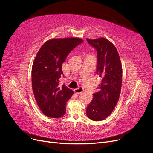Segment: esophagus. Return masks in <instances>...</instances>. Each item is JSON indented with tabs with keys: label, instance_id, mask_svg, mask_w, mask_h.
<instances>
[{
	"label": "esophagus",
	"instance_id": "obj_1",
	"mask_svg": "<svg viewBox=\"0 0 153 153\" xmlns=\"http://www.w3.org/2000/svg\"><path fill=\"white\" fill-rule=\"evenodd\" d=\"M83 91H84V88H83L82 87H78L77 89H74V92H75L76 94H78L82 93Z\"/></svg>",
	"mask_w": 153,
	"mask_h": 153
}]
</instances>
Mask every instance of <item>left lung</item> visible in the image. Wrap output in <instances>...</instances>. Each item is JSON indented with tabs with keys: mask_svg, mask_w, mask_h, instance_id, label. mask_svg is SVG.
Segmentation results:
<instances>
[{
	"mask_svg": "<svg viewBox=\"0 0 153 153\" xmlns=\"http://www.w3.org/2000/svg\"><path fill=\"white\" fill-rule=\"evenodd\" d=\"M87 41L97 52L96 71L101 81L86 112L92 121H100L107 117L117 103L122 85V65L116 48L108 40L87 38Z\"/></svg>",
	"mask_w": 153,
	"mask_h": 153,
	"instance_id": "obj_1",
	"label": "left lung"
}]
</instances>
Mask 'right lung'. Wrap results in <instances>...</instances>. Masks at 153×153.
<instances>
[{
    "instance_id": "right-lung-1",
    "label": "right lung",
    "mask_w": 153,
    "mask_h": 153,
    "mask_svg": "<svg viewBox=\"0 0 153 153\" xmlns=\"http://www.w3.org/2000/svg\"><path fill=\"white\" fill-rule=\"evenodd\" d=\"M83 41L76 38L50 39L36 55L32 68V90L41 112L48 117L59 118L66 113V101L74 92L64 84L59 85L62 63Z\"/></svg>"
}]
</instances>
